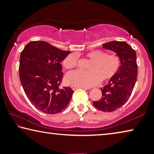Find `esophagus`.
<instances>
[{"mask_svg": "<svg viewBox=\"0 0 154 154\" xmlns=\"http://www.w3.org/2000/svg\"><path fill=\"white\" fill-rule=\"evenodd\" d=\"M71 88H72L73 91L77 90V89H78V88H84V89H85V90H88V88H82V87L75 86H71Z\"/></svg>", "mask_w": 154, "mask_h": 154, "instance_id": "esophagus-1", "label": "esophagus"}]
</instances>
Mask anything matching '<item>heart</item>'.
<instances>
[{"mask_svg": "<svg viewBox=\"0 0 154 154\" xmlns=\"http://www.w3.org/2000/svg\"><path fill=\"white\" fill-rule=\"evenodd\" d=\"M91 62L85 72L74 70L67 73L66 81L68 84L82 88H91L100 83L101 79L107 80L113 77L120 66V59L116 54L108 55L102 50H94L87 54ZM78 62L77 55L68 54L63 61V66L67 69L76 67Z\"/></svg>", "mask_w": 154, "mask_h": 154, "instance_id": "1", "label": "heart"}]
</instances>
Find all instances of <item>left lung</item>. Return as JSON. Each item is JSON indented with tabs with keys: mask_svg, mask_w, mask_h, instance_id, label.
Segmentation results:
<instances>
[{
	"mask_svg": "<svg viewBox=\"0 0 154 154\" xmlns=\"http://www.w3.org/2000/svg\"><path fill=\"white\" fill-rule=\"evenodd\" d=\"M120 59V66L107 84L101 88L102 96L93 105L102 111L112 112L123 106L131 95L137 75V57L135 50L125 41H113L102 44Z\"/></svg>",
	"mask_w": 154,
	"mask_h": 154,
	"instance_id": "left-lung-1",
	"label": "left lung"
}]
</instances>
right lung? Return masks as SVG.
Segmentation results:
<instances>
[{"label":"right lung","mask_w":154,"mask_h":154,"mask_svg":"<svg viewBox=\"0 0 154 154\" xmlns=\"http://www.w3.org/2000/svg\"><path fill=\"white\" fill-rule=\"evenodd\" d=\"M70 52L36 41L27 43L20 53L23 88L32 104L43 113H59L70 102L74 91L70 87L59 88L63 75L61 62Z\"/></svg>","instance_id":"obj_1"}]
</instances>
